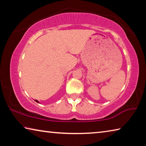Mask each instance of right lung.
<instances>
[{
    "instance_id": "obj_1",
    "label": "right lung",
    "mask_w": 146,
    "mask_h": 146,
    "mask_svg": "<svg viewBox=\"0 0 146 146\" xmlns=\"http://www.w3.org/2000/svg\"><path fill=\"white\" fill-rule=\"evenodd\" d=\"M35 102H36L37 103H39V102H38V101L37 100H35Z\"/></svg>"
}]
</instances>
